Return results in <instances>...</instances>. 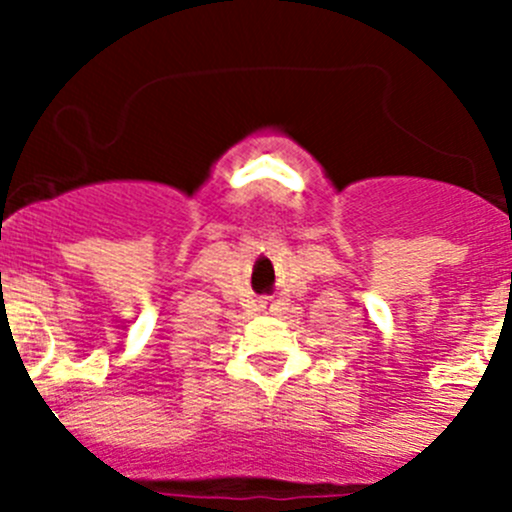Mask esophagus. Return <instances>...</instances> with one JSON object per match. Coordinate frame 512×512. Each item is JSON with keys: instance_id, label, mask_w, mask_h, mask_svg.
Masks as SVG:
<instances>
[{"instance_id": "obj_1", "label": "esophagus", "mask_w": 512, "mask_h": 512, "mask_svg": "<svg viewBox=\"0 0 512 512\" xmlns=\"http://www.w3.org/2000/svg\"><path fill=\"white\" fill-rule=\"evenodd\" d=\"M262 309H267V302H262Z\"/></svg>"}]
</instances>
